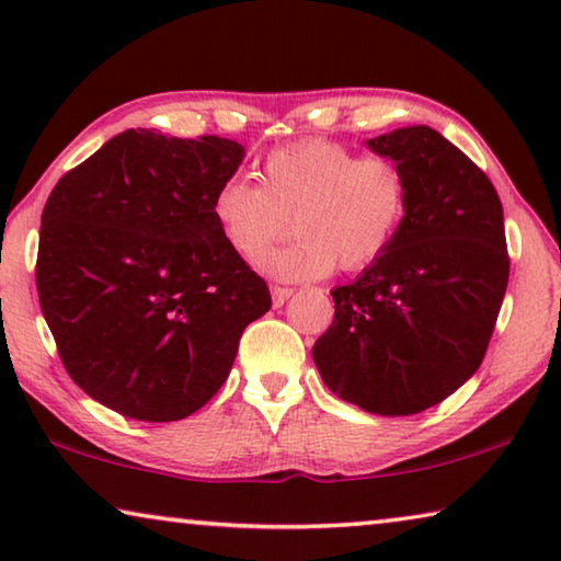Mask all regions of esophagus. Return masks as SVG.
I'll use <instances>...</instances> for the list:
<instances>
[{"mask_svg": "<svg viewBox=\"0 0 561 561\" xmlns=\"http://www.w3.org/2000/svg\"><path fill=\"white\" fill-rule=\"evenodd\" d=\"M271 296H273V306L278 308L286 304V300L293 296V288H286V286H273L271 288Z\"/></svg>", "mask_w": 561, "mask_h": 561, "instance_id": "esophagus-1", "label": "esophagus"}]
</instances>
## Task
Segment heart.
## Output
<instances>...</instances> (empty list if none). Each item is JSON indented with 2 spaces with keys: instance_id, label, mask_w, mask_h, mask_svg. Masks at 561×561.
I'll return each instance as SVG.
<instances>
[{
  "instance_id": "obj_1",
  "label": "heart",
  "mask_w": 561,
  "mask_h": 561,
  "mask_svg": "<svg viewBox=\"0 0 561 561\" xmlns=\"http://www.w3.org/2000/svg\"><path fill=\"white\" fill-rule=\"evenodd\" d=\"M411 183L386 154H360L333 140H300L263 160L261 185L230 175L215 187L213 218L226 243L255 261L288 232L296 240L261 268L283 280L364 271L391 251L407 222Z\"/></svg>"
}]
</instances>
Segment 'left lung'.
<instances>
[{"label":"left lung","instance_id":"obj_1","mask_svg":"<svg viewBox=\"0 0 561 561\" xmlns=\"http://www.w3.org/2000/svg\"><path fill=\"white\" fill-rule=\"evenodd\" d=\"M366 145L407 170L409 215L381 261L331 290L333 323L313 360L339 399L411 416L484 360L510 283L504 210L484 172L426 125Z\"/></svg>","mask_w":561,"mask_h":561}]
</instances>
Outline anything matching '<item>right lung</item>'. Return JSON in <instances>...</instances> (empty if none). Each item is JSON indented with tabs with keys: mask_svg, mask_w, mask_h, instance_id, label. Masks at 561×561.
Listing matches in <instances>:
<instances>
[{
	"mask_svg": "<svg viewBox=\"0 0 561 561\" xmlns=\"http://www.w3.org/2000/svg\"><path fill=\"white\" fill-rule=\"evenodd\" d=\"M245 148L125 130L59 178L42 210L37 293L80 389L137 421L205 407L245 325L271 308L261 275L222 240L213 193Z\"/></svg>",
	"mask_w": 561,
	"mask_h": 561,
	"instance_id": "obj_1",
	"label": "right lung"
}]
</instances>
